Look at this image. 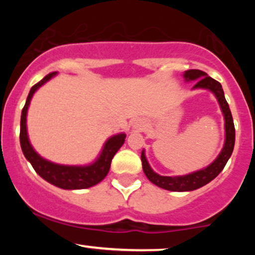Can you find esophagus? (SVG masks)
<instances>
[{
  "instance_id": "1",
  "label": "esophagus",
  "mask_w": 255,
  "mask_h": 255,
  "mask_svg": "<svg viewBox=\"0 0 255 255\" xmlns=\"http://www.w3.org/2000/svg\"><path fill=\"white\" fill-rule=\"evenodd\" d=\"M133 128H134V129H135V130H142V129H145V122H142V121H136L135 124H134Z\"/></svg>"
}]
</instances>
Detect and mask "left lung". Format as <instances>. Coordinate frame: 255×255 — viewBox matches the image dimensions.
Here are the masks:
<instances>
[{"label":"left lung","instance_id":"1","mask_svg":"<svg viewBox=\"0 0 255 255\" xmlns=\"http://www.w3.org/2000/svg\"><path fill=\"white\" fill-rule=\"evenodd\" d=\"M183 78L186 81L195 80V85L193 89H205L210 90L217 98L219 107H221L222 113L224 115V128H225V141L224 146L222 148L221 153L218 157L206 168L201 170L191 172L188 175L183 176H160L157 172H154L148 164L147 159L145 157V151L141 152V162H142V170H144L146 177L151 181L152 183L160 188L166 189V191L172 192H189L194 189L200 188L209 182H211L215 177H217L219 172L224 169L229 159L231 153H233L234 145H235V127H234L233 116L229 109L227 99L224 97L223 89L222 85L217 80L212 79L203 71L199 69H189L186 71L183 74Z\"/></svg>","mask_w":255,"mask_h":255}]
</instances>
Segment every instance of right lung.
<instances>
[{"label": "right lung", "instance_id": "right-lung-1", "mask_svg": "<svg viewBox=\"0 0 255 255\" xmlns=\"http://www.w3.org/2000/svg\"><path fill=\"white\" fill-rule=\"evenodd\" d=\"M57 74V72H52L50 74L45 75L39 83L32 86L28 93L27 99L24 109L21 111V120H20V145L26 159L31 163L33 169L40 177L48 181L49 183L54 184L62 189H84L90 188L101 182L109 172L111 160H113L115 153L124 145L126 134L120 133L113 135L107 140L104 144L99 157L90 165L78 166V165H61L56 163L49 162L40 157L36 151L33 150L30 144L27 135V128H26V116H27L28 105H30L31 98L33 97L34 92L43 86L46 81H49L52 77Z\"/></svg>", "mask_w": 255, "mask_h": 255}]
</instances>
